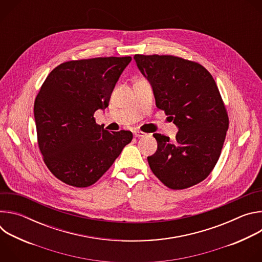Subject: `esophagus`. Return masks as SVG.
I'll return each mask as SVG.
<instances>
[{
  "instance_id": "esophagus-1",
  "label": "esophagus",
  "mask_w": 262,
  "mask_h": 262,
  "mask_svg": "<svg viewBox=\"0 0 262 262\" xmlns=\"http://www.w3.org/2000/svg\"><path fill=\"white\" fill-rule=\"evenodd\" d=\"M134 136L140 138V137H145L146 134L143 133V132H141V130H135V132H134Z\"/></svg>"
}]
</instances>
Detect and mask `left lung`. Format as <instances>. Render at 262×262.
Here are the masks:
<instances>
[{
  "label": "left lung",
  "instance_id": "left-lung-1",
  "mask_svg": "<svg viewBox=\"0 0 262 262\" xmlns=\"http://www.w3.org/2000/svg\"><path fill=\"white\" fill-rule=\"evenodd\" d=\"M150 83L156 104L178 127L176 141L154 134L155 155L148 157L154 174L172 190L188 189L214 168L229 120L216 84L200 64L174 56L135 55Z\"/></svg>",
  "mask_w": 262,
  "mask_h": 262
}]
</instances>
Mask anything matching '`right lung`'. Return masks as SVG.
I'll list each match as a JSON object with an SVG mask.
<instances>
[{"mask_svg": "<svg viewBox=\"0 0 262 262\" xmlns=\"http://www.w3.org/2000/svg\"><path fill=\"white\" fill-rule=\"evenodd\" d=\"M130 57H107L60 64L34 102L38 146L49 170L66 184L86 188L113 165L133 134L96 124L95 111L111 94Z\"/></svg>", "mask_w": 262, "mask_h": 262, "instance_id": "right-lung-1", "label": "right lung"}]
</instances>
